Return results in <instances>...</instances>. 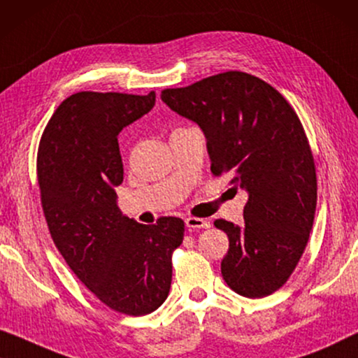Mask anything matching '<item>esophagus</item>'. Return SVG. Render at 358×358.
<instances>
[{
	"instance_id": "1",
	"label": "esophagus",
	"mask_w": 358,
	"mask_h": 358,
	"mask_svg": "<svg viewBox=\"0 0 358 358\" xmlns=\"http://www.w3.org/2000/svg\"><path fill=\"white\" fill-rule=\"evenodd\" d=\"M185 224L186 227L189 230H198V229H208L209 227V222L206 219H199V217H188L185 219Z\"/></svg>"
}]
</instances>
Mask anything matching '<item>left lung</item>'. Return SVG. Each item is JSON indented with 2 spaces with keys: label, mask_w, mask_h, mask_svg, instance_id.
I'll use <instances>...</instances> for the list:
<instances>
[{
  "label": "left lung",
  "mask_w": 358,
  "mask_h": 358,
  "mask_svg": "<svg viewBox=\"0 0 358 358\" xmlns=\"http://www.w3.org/2000/svg\"><path fill=\"white\" fill-rule=\"evenodd\" d=\"M160 97L203 131L210 172L248 193L243 224L214 222L229 236L224 280L248 299L271 295L299 264L316 209L313 155L295 110L273 85L240 71Z\"/></svg>",
  "instance_id": "8db88e82"
}]
</instances>
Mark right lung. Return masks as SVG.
<instances>
[{
	"instance_id": "1",
	"label": "right lung",
	"mask_w": 358,
	"mask_h": 358,
	"mask_svg": "<svg viewBox=\"0 0 358 358\" xmlns=\"http://www.w3.org/2000/svg\"><path fill=\"white\" fill-rule=\"evenodd\" d=\"M154 105L155 92L73 94L50 118L37 155L42 208L58 251L97 299L131 316L152 313L169 296L172 251L185 231L178 217L138 224L117 203L118 134Z\"/></svg>"
}]
</instances>
